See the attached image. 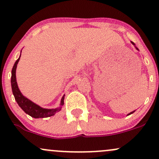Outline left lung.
<instances>
[{
    "instance_id": "obj_1",
    "label": "left lung",
    "mask_w": 159,
    "mask_h": 159,
    "mask_svg": "<svg viewBox=\"0 0 159 159\" xmlns=\"http://www.w3.org/2000/svg\"><path fill=\"white\" fill-rule=\"evenodd\" d=\"M131 43H132V44L133 45H134V43H133V42H131ZM135 48H137V49H138V48H137V47H135ZM134 111H132V112H131V113H129V114H128V115H130V114H133V113H134Z\"/></svg>"
}]
</instances>
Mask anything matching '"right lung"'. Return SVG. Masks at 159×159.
Masks as SVG:
<instances>
[{
    "label": "right lung",
    "instance_id": "obj_1",
    "mask_svg": "<svg viewBox=\"0 0 159 159\" xmlns=\"http://www.w3.org/2000/svg\"><path fill=\"white\" fill-rule=\"evenodd\" d=\"M20 57L19 59L16 61L15 64H14L13 67H12V76H11V86H12V93L14 95L16 101L17 102L18 105H19L20 107H21L27 114L30 115L32 117L45 118L53 116V115L55 114L57 112H58V111L61 110L62 106H63V104H64L65 95H63V96L61 98V106L54 109L43 108V107H41L39 106V105H36V104L30 100H29L28 98L25 97V96H24L22 93H21V91L19 90V87H18L16 76V67H17V64L20 60Z\"/></svg>",
    "mask_w": 159,
    "mask_h": 159
}]
</instances>
